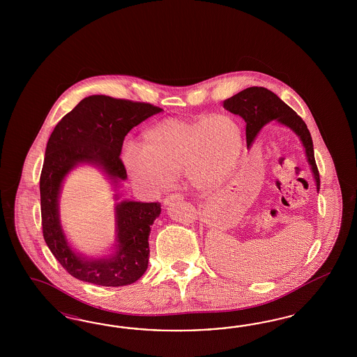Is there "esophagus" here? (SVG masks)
Here are the masks:
<instances>
[{"label": "esophagus", "mask_w": 357, "mask_h": 357, "mask_svg": "<svg viewBox=\"0 0 357 357\" xmlns=\"http://www.w3.org/2000/svg\"><path fill=\"white\" fill-rule=\"evenodd\" d=\"M179 200H183V196L175 192V194H170L169 196H166L165 200H163V204L165 206H170V204H173L174 202H179Z\"/></svg>", "instance_id": "obj_1"}]
</instances>
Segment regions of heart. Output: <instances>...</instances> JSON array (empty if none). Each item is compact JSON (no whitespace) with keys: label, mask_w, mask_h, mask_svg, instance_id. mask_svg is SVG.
Here are the masks:
<instances>
[{"label":"heart","mask_w":357,"mask_h":357,"mask_svg":"<svg viewBox=\"0 0 357 357\" xmlns=\"http://www.w3.org/2000/svg\"><path fill=\"white\" fill-rule=\"evenodd\" d=\"M242 145L241 126L231 115L170 118L146 130L141 145L124 144L121 162L135 183L153 192L166 190L182 172L194 188L208 192L227 182Z\"/></svg>","instance_id":"1"}]
</instances>
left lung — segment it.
Instances as JSON below:
<instances>
[{
	"mask_svg": "<svg viewBox=\"0 0 357 357\" xmlns=\"http://www.w3.org/2000/svg\"><path fill=\"white\" fill-rule=\"evenodd\" d=\"M224 107L227 111L239 115L246 121V142L248 146L252 144L259 130L270 123L271 120H278L281 124L289 127L303 141L307 161L312 166L314 178L317 182V190L319 191L321 179L319 172L314 158L313 140L301 116L288 105H285L280 98L266 87H248L239 91L236 96L224 100Z\"/></svg>",
	"mask_w": 357,
	"mask_h": 357,
	"instance_id": "8db88e82",
	"label": "left lung"
}]
</instances>
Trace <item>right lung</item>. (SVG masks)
Returning a JSON list of instances; mask_svg holds the SVG:
<instances>
[{"instance_id": "add662e5", "label": "right lung", "mask_w": 357, "mask_h": 357, "mask_svg": "<svg viewBox=\"0 0 357 357\" xmlns=\"http://www.w3.org/2000/svg\"><path fill=\"white\" fill-rule=\"evenodd\" d=\"M162 108L107 96H91L57 123L47 142L40 174L43 237L54 258L78 280L102 287H123L139 280L148 268L149 233L160 203L121 202L116 206L118 250L106 259L77 255L66 242L59 220V194L65 175L77 163L100 166L114 183L127 178L120 160L123 142L133 127Z\"/></svg>"}]
</instances>
